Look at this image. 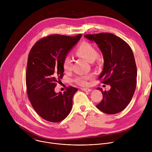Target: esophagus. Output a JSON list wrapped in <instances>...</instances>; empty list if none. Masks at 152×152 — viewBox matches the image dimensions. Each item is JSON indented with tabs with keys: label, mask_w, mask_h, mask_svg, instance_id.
I'll list each match as a JSON object with an SVG mask.
<instances>
[{
	"label": "esophagus",
	"mask_w": 152,
	"mask_h": 152,
	"mask_svg": "<svg viewBox=\"0 0 152 152\" xmlns=\"http://www.w3.org/2000/svg\"><path fill=\"white\" fill-rule=\"evenodd\" d=\"M82 90H83V91H85V92H90L91 91V89L90 88H82Z\"/></svg>",
	"instance_id": "1"
}]
</instances>
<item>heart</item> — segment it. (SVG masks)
I'll list each match as a JSON object with an SVG mask.
<instances>
[{"mask_svg":"<svg viewBox=\"0 0 152 152\" xmlns=\"http://www.w3.org/2000/svg\"><path fill=\"white\" fill-rule=\"evenodd\" d=\"M75 53L77 56L85 58L90 62H93L98 55L95 47L91 43L86 41H83L80 43V45L76 49ZM62 67L64 70L66 72H69L72 70L73 61L70 56H67L64 58ZM93 77V75H80L76 77L74 81L79 85L86 86L88 84V80Z\"/></svg>","mask_w":152,"mask_h":152,"instance_id":"1","label":"heart"}]
</instances>
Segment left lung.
Masks as SVG:
<instances>
[{
  "instance_id": "8db88e82",
  "label": "left lung",
  "mask_w": 152,
  "mask_h": 152,
  "mask_svg": "<svg viewBox=\"0 0 152 152\" xmlns=\"http://www.w3.org/2000/svg\"><path fill=\"white\" fill-rule=\"evenodd\" d=\"M84 37L94 41L102 51L104 64L99 79L111 86L107 91L97 88L101 91L103 99L96 107L107 114L118 113L131 102L136 89L137 70L132 50L123 39L111 33Z\"/></svg>"
}]
</instances>
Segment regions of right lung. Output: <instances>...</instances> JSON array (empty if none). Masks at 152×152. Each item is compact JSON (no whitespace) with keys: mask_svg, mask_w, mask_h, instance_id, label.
Masks as SVG:
<instances>
[{"mask_svg":"<svg viewBox=\"0 0 152 152\" xmlns=\"http://www.w3.org/2000/svg\"><path fill=\"white\" fill-rule=\"evenodd\" d=\"M81 37L50 35L38 40L29 52L26 73L28 97L36 113L48 121L59 122L72 110L77 89L70 86L62 94L56 93L55 88L64 76V58Z\"/></svg>","mask_w":152,"mask_h":152,"instance_id":"1","label":"right lung"}]
</instances>
